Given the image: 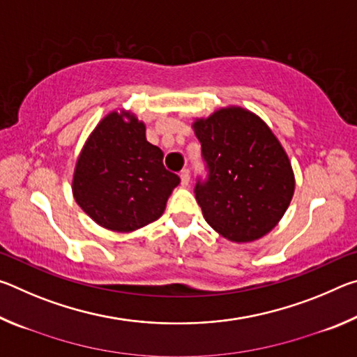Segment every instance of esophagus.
<instances>
[{
	"label": "esophagus",
	"mask_w": 357,
	"mask_h": 357,
	"mask_svg": "<svg viewBox=\"0 0 357 357\" xmlns=\"http://www.w3.org/2000/svg\"><path fill=\"white\" fill-rule=\"evenodd\" d=\"M179 176H181V184H183V185H189V181H190V172L187 170V168H185V170L181 172Z\"/></svg>",
	"instance_id": "esophagus-1"
}]
</instances>
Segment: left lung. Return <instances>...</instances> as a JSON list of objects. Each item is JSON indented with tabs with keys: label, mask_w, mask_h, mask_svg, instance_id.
I'll use <instances>...</instances> for the list:
<instances>
[{
	"label": "left lung",
	"mask_w": 357,
	"mask_h": 357,
	"mask_svg": "<svg viewBox=\"0 0 357 357\" xmlns=\"http://www.w3.org/2000/svg\"><path fill=\"white\" fill-rule=\"evenodd\" d=\"M209 170L195 198L220 236L252 243L285 214L294 193V173L285 149L255 113L225 107L192 124Z\"/></svg>",
	"instance_id": "left-lung-1"
}]
</instances>
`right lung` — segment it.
I'll return each instance as SVG.
<instances>
[{
	"mask_svg": "<svg viewBox=\"0 0 357 357\" xmlns=\"http://www.w3.org/2000/svg\"><path fill=\"white\" fill-rule=\"evenodd\" d=\"M181 183L164 167V153L146 140V126L130 112H110L78 155L72 193L107 229L130 233L164 214Z\"/></svg>",
	"mask_w": 357,
	"mask_h": 357,
	"instance_id": "1",
	"label": "right lung"
}]
</instances>
